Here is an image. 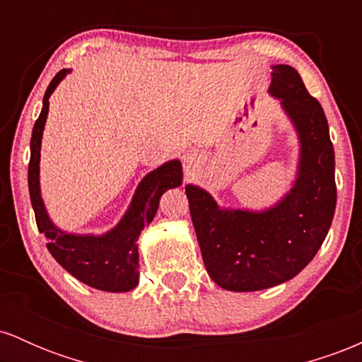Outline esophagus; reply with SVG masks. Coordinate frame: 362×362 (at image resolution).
<instances>
[{"mask_svg":"<svg viewBox=\"0 0 362 362\" xmlns=\"http://www.w3.org/2000/svg\"><path fill=\"white\" fill-rule=\"evenodd\" d=\"M184 161H185L187 165H190V163H192V156H190V155H185V156H184Z\"/></svg>","mask_w":362,"mask_h":362,"instance_id":"obj_1","label":"esophagus"}]
</instances>
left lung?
Returning <instances> with one entry per match:
<instances>
[{"label": "left lung", "mask_w": 362, "mask_h": 362, "mask_svg": "<svg viewBox=\"0 0 362 362\" xmlns=\"http://www.w3.org/2000/svg\"><path fill=\"white\" fill-rule=\"evenodd\" d=\"M269 93L279 98L300 139L296 180L276 206L226 209L197 185H185L206 271L223 289L247 293L282 284L317 255L337 204L335 155L317 98L288 64L272 66Z\"/></svg>", "instance_id": "left-lung-1"}]
</instances>
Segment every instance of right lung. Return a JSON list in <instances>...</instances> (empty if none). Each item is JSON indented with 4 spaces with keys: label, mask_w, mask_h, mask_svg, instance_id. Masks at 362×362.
I'll list each match as a JSON object with an SVG mask.
<instances>
[{
    "label": "right lung",
    "mask_w": 362,
    "mask_h": 362,
    "mask_svg": "<svg viewBox=\"0 0 362 362\" xmlns=\"http://www.w3.org/2000/svg\"><path fill=\"white\" fill-rule=\"evenodd\" d=\"M71 69H61L45 90L42 110L35 120L30 139L28 192L35 213L37 228L49 240L47 250L78 281L109 293H126L139 282L138 238L143 228L155 218L160 197L168 189L182 185V163L172 160L149 172L139 182L131 206L117 226L103 235H74L62 231L49 218L40 195V144L49 112V97Z\"/></svg>",
    "instance_id": "add662e5"
}]
</instances>
